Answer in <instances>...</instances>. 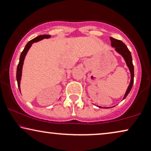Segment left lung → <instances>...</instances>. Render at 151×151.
<instances>
[{
  "label": "left lung",
  "mask_w": 151,
  "mask_h": 151,
  "mask_svg": "<svg viewBox=\"0 0 151 151\" xmlns=\"http://www.w3.org/2000/svg\"><path fill=\"white\" fill-rule=\"evenodd\" d=\"M110 39H111V46L114 47V50L116 53H118L119 55H121L124 59L125 62L126 63V65L129 68V70L130 72V75H131V79H130V83L129 85H128V87L127 90H126V92L125 93L124 96H123V100L127 97L128 94H129V91H131L132 88V86H133L134 84V65L133 63H132V54L130 53V51L128 49L127 47L125 45L124 42H123L120 40H117L114 39L112 37H110ZM98 108H100V109H110V107H102L100 106H96ZM114 107V106H112Z\"/></svg>",
  "instance_id": "1"
}]
</instances>
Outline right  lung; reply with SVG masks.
<instances>
[{
	"mask_svg": "<svg viewBox=\"0 0 151 151\" xmlns=\"http://www.w3.org/2000/svg\"><path fill=\"white\" fill-rule=\"evenodd\" d=\"M51 37L50 35H39V37H37L35 39H33L32 40H31L29 41L28 43L26 44V45L25 47V48L24 49L23 51H22L21 55H20L19 57V64L17 65V72H16V79H17V85H18V88L19 89L20 93H21V89H20V82H21V79H22V69H23V65H24V60H25L26 55L28 51H29V49L32 46V45L34 43V42H39L40 40H41L44 39H49Z\"/></svg>",
	"mask_w": 151,
	"mask_h": 151,
	"instance_id": "obj_1",
	"label": "right lung"
}]
</instances>
